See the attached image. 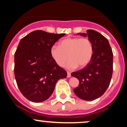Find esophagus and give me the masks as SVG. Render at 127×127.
Returning a JSON list of instances; mask_svg holds the SVG:
<instances>
[{"label":"esophagus","instance_id":"esophagus-1","mask_svg":"<svg viewBox=\"0 0 127 127\" xmlns=\"http://www.w3.org/2000/svg\"><path fill=\"white\" fill-rule=\"evenodd\" d=\"M67 78H70V77L71 76V73H70V72H67Z\"/></svg>","mask_w":127,"mask_h":127}]
</instances>
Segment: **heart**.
<instances>
[{
	"label": "heart",
	"instance_id": "1",
	"mask_svg": "<svg viewBox=\"0 0 127 127\" xmlns=\"http://www.w3.org/2000/svg\"><path fill=\"white\" fill-rule=\"evenodd\" d=\"M52 59L60 67H64L68 59V68H84L90 63L94 55V46L87 37H67L61 40L59 46L50 49Z\"/></svg>",
	"mask_w": 127,
	"mask_h": 127
}]
</instances>
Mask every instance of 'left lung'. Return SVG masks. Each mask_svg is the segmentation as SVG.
<instances>
[{
  "label": "left lung",
  "instance_id": "left-lung-1",
  "mask_svg": "<svg viewBox=\"0 0 127 127\" xmlns=\"http://www.w3.org/2000/svg\"><path fill=\"white\" fill-rule=\"evenodd\" d=\"M87 33H78L88 36L94 46L93 59L87 66L71 74L78 78L79 86L74 89L75 94L84 100L98 98L105 93L113 73V52L109 41L104 36L94 30Z\"/></svg>",
  "mask_w": 127,
  "mask_h": 127
}]
</instances>
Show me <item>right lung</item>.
I'll return each instance as SVG.
<instances>
[{"instance_id":"add662e5","label":"right lung","mask_w":127,"mask_h":127,"mask_svg":"<svg viewBox=\"0 0 127 127\" xmlns=\"http://www.w3.org/2000/svg\"><path fill=\"white\" fill-rule=\"evenodd\" d=\"M64 35L35 30L20 40L14 55V74L19 90L30 101L47 100L57 82L67 77L50 54L51 48Z\"/></svg>"}]
</instances>
